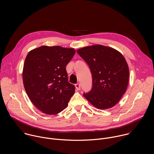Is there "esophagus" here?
I'll return each mask as SVG.
<instances>
[{
  "label": "esophagus",
  "instance_id": "1",
  "mask_svg": "<svg viewBox=\"0 0 154 154\" xmlns=\"http://www.w3.org/2000/svg\"><path fill=\"white\" fill-rule=\"evenodd\" d=\"M75 88L77 89V90H80V83H77L75 85Z\"/></svg>",
  "mask_w": 154,
  "mask_h": 154
}]
</instances>
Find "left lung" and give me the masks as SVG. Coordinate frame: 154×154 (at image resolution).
Here are the masks:
<instances>
[{"label":"left lung","instance_id":"1","mask_svg":"<svg viewBox=\"0 0 154 154\" xmlns=\"http://www.w3.org/2000/svg\"><path fill=\"white\" fill-rule=\"evenodd\" d=\"M89 66L92 88L83 96L100 109L115 106L125 93L129 80L128 64L118 51L102 45L87 46L77 51Z\"/></svg>","mask_w":154,"mask_h":154}]
</instances>
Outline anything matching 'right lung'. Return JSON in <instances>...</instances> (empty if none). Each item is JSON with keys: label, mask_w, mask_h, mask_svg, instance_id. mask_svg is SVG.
I'll list each match as a JSON object with an SVG mask.
<instances>
[{"label": "right lung", "mask_w": 154, "mask_h": 154, "mask_svg": "<svg viewBox=\"0 0 154 154\" xmlns=\"http://www.w3.org/2000/svg\"><path fill=\"white\" fill-rule=\"evenodd\" d=\"M75 51L59 46H42L27 54L23 68L26 91L42 113L56 115L67 107L75 87L66 70Z\"/></svg>", "instance_id": "obj_1"}]
</instances>
